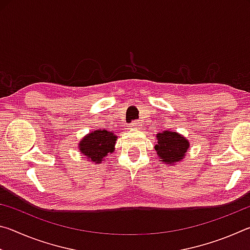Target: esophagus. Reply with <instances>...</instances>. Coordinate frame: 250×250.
Listing matches in <instances>:
<instances>
[{"mask_svg":"<svg viewBox=\"0 0 250 250\" xmlns=\"http://www.w3.org/2000/svg\"><path fill=\"white\" fill-rule=\"evenodd\" d=\"M130 129H132V130H134V129H140V124H139V122H137V121H134L133 124H131L130 125Z\"/></svg>","mask_w":250,"mask_h":250,"instance_id":"1","label":"esophagus"}]
</instances>
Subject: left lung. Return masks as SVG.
I'll return each instance as SVG.
<instances>
[{
	"mask_svg": "<svg viewBox=\"0 0 250 250\" xmlns=\"http://www.w3.org/2000/svg\"><path fill=\"white\" fill-rule=\"evenodd\" d=\"M156 140L154 149L159 161L171 167L181 162L189 149V141L176 131H161L156 134Z\"/></svg>",
	"mask_w": 250,
	"mask_h": 250,
	"instance_id": "8db88e82",
	"label": "left lung"
}]
</instances>
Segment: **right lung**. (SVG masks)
<instances>
[{"instance_id":"1","label":"right lung","mask_w":250,"mask_h":250,"mask_svg":"<svg viewBox=\"0 0 250 250\" xmlns=\"http://www.w3.org/2000/svg\"><path fill=\"white\" fill-rule=\"evenodd\" d=\"M117 139L112 131L97 129L84 135L78 143V149L87 161L100 164L108 154L113 153Z\"/></svg>"}]
</instances>
